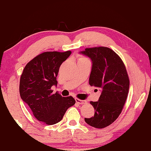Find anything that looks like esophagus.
<instances>
[{"label": "esophagus", "mask_w": 151, "mask_h": 151, "mask_svg": "<svg viewBox=\"0 0 151 151\" xmlns=\"http://www.w3.org/2000/svg\"><path fill=\"white\" fill-rule=\"evenodd\" d=\"M75 101L76 102V103H78L79 104H85L86 103V101H83V100H81V99L76 98L75 99Z\"/></svg>", "instance_id": "1"}]
</instances>
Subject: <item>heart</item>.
<instances>
[{
    "label": "heart",
    "mask_w": 151,
    "mask_h": 151,
    "mask_svg": "<svg viewBox=\"0 0 151 151\" xmlns=\"http://www.w3.org/2000/svg\"><path fill=\"white\" fill-rule=\"evenodd\" d=\"M85 58H83V57H81L80 58H79V60H80V59H85Z\"/></svg>",
    "instance_id": "1"
}]
</instances>
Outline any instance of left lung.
Wrapping results in <instances>:
<instances>
[{
    "label": "left lung",
    "mask_w": 151,
    "mask_h": 151,
    "mask_svg": "<svg viewBox=\"0 0 151 151\" xmlns=\"http://www.w3.org/2000/svg\"><path fill=\"white\" fill-rule=\"evenodd\" d=\"M80 53L90 58L93 63L89 85L101 90L99 101L90 102L94 116L85 121L91 127L103 129L121 113L129 93V76L121 58L111 48H87Z\"/></svg>",
    "instance_id": "1"
}]
</instances>
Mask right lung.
<instances>
[{
  "mask_svg": "<svg viewBox=\"0 0 151 151\" xmlns=\"http://www.w3.org/2000/svg\"><path fill=\"white\" fill-rule=\"evenodd\" d=\"M71 51L45 52L25 66L20 76L19 92L22 100L29 106L38 121L52 125L60 122L69 107L75 104L71 96L53 94L52 86L57 85L59 68Z\"/></svg>",
  "mask_w": 151,
  "mask_h": 151,
  "instance_id": "1",
  "label": "right lung"
}]
</instances>
